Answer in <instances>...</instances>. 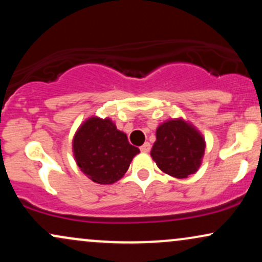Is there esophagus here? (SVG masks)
I'll return each mask as SVG.
<instances>
[{
    "label": "esophagus",
    "instance_id": "obj_1",
    "mask_svg": "<svg viewBox=\"0 0 262 262\" xmlns=\"http://www.w3.org/2000/svg\"><path fill=\"white\" fill-rule=\"evenodd\" d=\"M150 149H151V145L149 143H144L143 145L140 146V151L141 152H149Z\"/></svg>",
    "mask_w": 262,
    "mask_h": 262
}]
</instances>
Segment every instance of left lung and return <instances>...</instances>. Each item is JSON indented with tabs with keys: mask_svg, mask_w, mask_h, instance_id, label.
<instances>
[{
	"mask_svg": "<svg viewBox=\"0 0 262 262\" xmlns=\"http://www.w3.org/2000/svg\"><path fill=\"white\" fill-rule=\"evenodd\" d=\"M204 149L206 140L192 123L171 118L156 128V140L150 155L162 172L187 179L200 169Z\"/></svg>",
	"mask_w": 262,
	"mask_h": 262,
	"instance_id": "1",
	"label": "left lung"
}]
</instances>
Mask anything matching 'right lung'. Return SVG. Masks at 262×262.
<instances>
[{
  "label": "right lung",
  "instance_id": "obj_1",
  "mask_svg": "<svg viewBox=\"0 0 262 262\" xmlns=\"http://www.w3.org/2000/svg\"><path fill=\"white\" fill-rule=\"evenodd\" d=\"M139 152L137 146L129 144L127 134L118 130L108 117H89L81 123L73 139L77 166L100 185H112L121 180Z\"/></svg>",
  "mask_w": 262,
  "mask_h": 262
}]
</instances>
